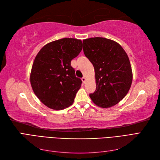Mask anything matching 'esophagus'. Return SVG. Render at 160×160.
I'll return each instance as SVG.
<instances>
[{
  "label": "esophagus",
  "mask_w": 160,
  "mask_h": 160,
  "mask_svg": "<svg viewBox=\"0 0 160 160\" xmlns=\"http://www.w3.org/2000/svg\"><path fill=\"white\" fill-rule=\"evenodd\" d=\"M81 80H82V81H83V83H85V82H86V78H85V77H83V78H82V79H81Z\"/></svg>",
  "instance_id": "obj_1"
}]
</instances>
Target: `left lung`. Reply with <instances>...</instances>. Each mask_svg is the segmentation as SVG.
Listing matches in <instances>:
<instances>
[{
    "label": "left lung",
    "instance_id": "8db88e82",
    "mask_svg": "<svg viewBox=\"0 0 160 160\" xmlns=\"http://www.w3.org/2000/svg\"><path fill=\"white\" fill-rule=\"evenodd\" d=\"M83 52L95 69L96 90L89 95L98 107L109 108L128 93L133 79L130 61L119 43L103 37L83 41Z\"/></svg>",
    "mask_w": 160,
    "mask_h": 160
}]
</instances>
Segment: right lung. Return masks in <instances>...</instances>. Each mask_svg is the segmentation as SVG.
Listing matches in <instances>:
<instances>
[{
	"label": "right lung",
	"mask_w": 160,
	"mask_h": 160,
	"mask_svg": "<svg viewBox=\"0 0 160 160\" xmlns=\"http://www.w3.org/2000/svg\"><path fill=\"white\" fill-rule=\"evenodd\" d=\"M83 48L81 40L64 38L47 43L32 63L30 82L33 92L50 109L62 110L73 103L82 81L71 65Z\"/></svg>",
	"instance_id": "right-lung-1"
}]
</instances>
